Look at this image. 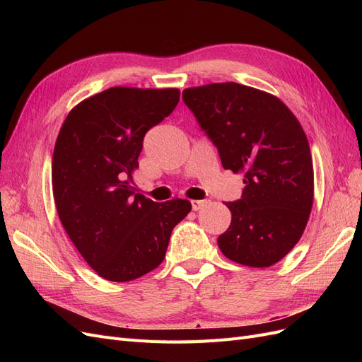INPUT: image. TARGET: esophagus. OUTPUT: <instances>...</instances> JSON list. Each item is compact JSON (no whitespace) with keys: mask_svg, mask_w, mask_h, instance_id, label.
<instances>
[{"mask_svg":"<svg viewBox=\"0 0 362 362\" xmlns=\"http://www.w3.org/2000/svg\"><path fill=\"white\" fill-rule=\"evenodd\" d=\"M206 204V201H192V208L193 211H199L201 208Z\"/></svg>","mask_w":362,"mask_h":362,"instance_id":"34e87169","label":"esophagus"}]
</instances>
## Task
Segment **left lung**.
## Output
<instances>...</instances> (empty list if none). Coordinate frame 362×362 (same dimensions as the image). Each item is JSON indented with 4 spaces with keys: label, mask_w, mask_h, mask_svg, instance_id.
<instances>
[{
    "label": "left lung",
    "mask_w": 362,
    "mask_h": 362,
    "mask_svg": "<svg viewBox=\"0 0 362 362\" xmlns=\"http://www.w3.org/2000/svg\"><path fill=\"white\" fill-rule=\"evenodd\" d=\"M182 100L223 169L245 177L242 198L225 204L233 217L217 238L222 254L249 267L275 264L299 242L314 199L311 151L299 120L279 98L238 83L190 87Z\"/></svg>",
    "instance_id": "8db88e82"
}]
</instances>
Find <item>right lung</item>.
<instances>
[{
    "label": "right lung",
    "mask_w": 362,
    "mask_h": 362,
    "mask_svg": "<svg viewBox=\"0 0 362 362\" xmlns=\"http://www.w3.org/2000/svg\"><path fill=\"white\" fill-rule=\"evenodd\" d=\"M180 101L178 89L110 87L75 105L52 156L60 222L98 275L127 282L161 264L187 199L154 202L133 192L131 173L148 131Z\"/></svg>",
    "instance_id": "add662e5"
}]
</instances>
